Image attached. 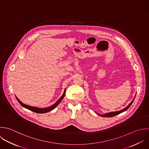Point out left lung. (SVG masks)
I'll return each instance as SVG.
<instances>
[{
	"label": "left lung",
	"mask_w": 149,
	"mask_h": 149,
	"mask_svg": "<svg viewBox=\"0 0 149 149\" xmlns=\"http://www.w3.org/2000/svg\"><path fill=\"white\" fill-rule=\"evenodd\" d=\"M133 102H134V100L130 103V104L127 107H125V109H124L123 110H120V111H115V112H111V113H109L104 114H103V115H101V114H99V115L100 116L103 117H114V116H116V115H118V114H120V113H123V112L126 111L127 110H128V108L131 106V105L132 103H133Z\"/></svg>",
	"instance_id": "8db88e82"
}]
</instances>
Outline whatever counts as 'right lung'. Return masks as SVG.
<instances>
[{
    "mask_svg": "<svg viewBox=\"0 0 149 149\" xmlns=\"http://www.w3.org/2000/svg\"><path fill=\"white\" fill-rule=\"evenodd\" d=\"M65 90L64 91V93L63 95H62V96L52 106L50 107H49L47 108H43V109H41V108H38V107H32V106H28L26 104H25L24 103H22L17 97H16V99L17 100V101L19 102V103L25 109H27L32 111H33L35 113H46L47 112H49L52 110H53L59 103L61 101V100L63 99V97H64L65 96Z\"/></svg>",
    "mask_w": 149,
    "mask_h": 149,
    "instance_id": "1",
    "label": "right lung"
}]
</instances>
